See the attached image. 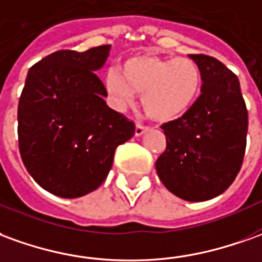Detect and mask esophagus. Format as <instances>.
<instances>
[{
    "mask_svg": "<svg viewBox=\"0 0 262 262\" xmlns=\"http://www.w3.org/2000/svg\"><path fill=\"white\" fill-rule=\"evenodd\" d=\"M149 129V126L146 125H142V123H136V129H135V135L136 136H142L144 132Z\"/></svg>",
    "mask_w": 262,
    "mask_h": 262,
    "instance_id": "1",
    "label": "esophagus"
}]
</instances>
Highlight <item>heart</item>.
<instances>
[{"mask_svg": "<svg viewBox=\"0 0 262 262\" xmlns=\"http://www.w3.org/2000/svg\"><path fill=\"white\" fill-rule=\"evenodd\" d=\"M203 85L200 67L184 56L139 55L123 63L122 72L109 71L105 92L118 111L142 95L144 112L156 120H173L187 112L199 99Z\"/></svg>", "mask_w": 262, "mask_h": 262, "instance_id": "1", "label": "heart"}]
</instances>
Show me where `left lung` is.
Returning a JSON list of instances; mask_svg holds the SVG:
<instances>
[{"mask_svg":"<svg viewBox=\"0 0 262 262\" xmlns=\"http://www.w3.org/2000/svg\"><path fill=\"white\" fill-rule=\"evenodd\" d=\"M203 74L201 95L182 118L163 123L159 179L187 201L214 199L231 186L244 160L248 112L237 75L208 55H190Z\"/></svg>","mask_w":262,"mask_h":262,"instance_id":"left-lung-1","label":"left lung"}]
</instances>
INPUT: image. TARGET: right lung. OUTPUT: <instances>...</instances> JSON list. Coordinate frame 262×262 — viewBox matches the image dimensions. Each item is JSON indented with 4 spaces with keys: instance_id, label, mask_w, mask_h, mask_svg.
<instances>
[{
    "instance_id": "obj_1",
    "label": "right lung",
    "mask_w": 262,
    "mask_h": 262,
    "mask_svg": "<svg viewBox=\"0 0 262 262\" xmlns=\"http://www.w3.org/2000/svg\"><path fill=\"white\" fill-rule=\"evenodd\" d=\"M111 45L76 52L61 49L28 71L18 103V147L42 188L76 199L99 187L115 150L135 135V123L106 105L95 74Z\"/></svg>"
}]
</instances>
